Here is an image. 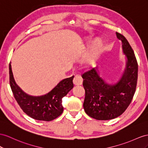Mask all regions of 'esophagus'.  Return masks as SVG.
<instances>
[{"label": "esophagus", "instance_id": "esophagus-1", "mask_svg": "<svg viewBox=\"0 0 148 148\" xmlns=\"http://www.w3.org/2000/svg\"><path fill=\"white\" fill-rule=\"evenodd\" d=\"M83 79L81 76L79 75H76L74 76V78L73 79V83L74 84L75 86H79L82 84Z\"/></svg>", "mask_w": 148, "mask_h": 148}]
</instances>
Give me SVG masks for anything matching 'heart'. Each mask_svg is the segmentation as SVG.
Wrapping results in <instances>:
<instances>
[{
    "mask_svg": "<svg viewBox=\"0 0 148 148\" xmlns=\"http://www.w3.org/2000/svg\"><path fill=\"white\" fill-rule=\"evenodd\" d=\"M103 50V42L99 39L94 40L92 43L89 51L83 58V62L86 66H92L97 61Z\"/></svg>",
    "mask_w": 148,
    "mask_h": 148,
    "instance_id": "b5f03b06",
    "label": "heart"
}]
</instances>
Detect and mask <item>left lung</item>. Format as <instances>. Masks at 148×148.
Here are the masks:
<instances>
[{"label": "left lung", "instance_id": "8db88e82", "mask_svg": "<svg viewBox=\"0 0 148 148\" xmlns=\"http://www.w3.org/2000/svg\"><path fill=\"white\" fill-rule=\"evenodd\" d=\"M122 42L126 56V66L119 80L109 84L100 76L97 67L82 74L85 99L83 104L86 113L97 120L114 119L126 111L136 91L138 66L133 50L127 39L116 32Z\"/></svg>", "mask_w": 148, "mask_h": 148}]
</instances>
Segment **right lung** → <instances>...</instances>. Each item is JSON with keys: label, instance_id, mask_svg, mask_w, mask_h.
I'll use <instances>...</instances> for the list:
<instances>
[{"label": "right lung", "instance_id": "add662e5", "mask_svg": "<svg viewBox=\"0 0 148 148\" xmlns=\"http://www.w3.org/2000/svg\"><path fill=\"white\" fill-rule=\"evenodd\" d=\"M74 77L63 79L44 95L31 96L16 84L11 64H9L10 85L15 99L26 114L39 121H51L61 114L64 109L62 99L73 88Z\"/></svg>", "mask_w": 148, "mask_h": 148}]
</instances>
